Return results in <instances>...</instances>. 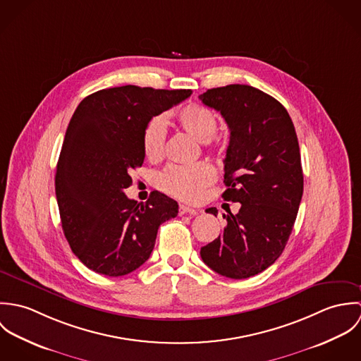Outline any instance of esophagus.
Returning a JSON list of instances; mask_svg holds the SVG:
<instances>
[{"mask_svg":"<svg viewBox=\"0 0 361 361\" xmlns=\"http://www.w3.org/2000/svg\"><path fill=\"white\" fill-rule=\"evenodd\" d=\"M179 214H180V215H183V214H189V215H197V214H199V209H195V208H192V207L180 204V207H179Z\"/></svg>","mask_w":361,"mask_h":361,"instance_id":"34e87169","label":"esophagus"}]
</instances>
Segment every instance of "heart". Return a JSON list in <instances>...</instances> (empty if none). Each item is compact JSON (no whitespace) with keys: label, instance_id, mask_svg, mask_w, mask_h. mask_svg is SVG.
Wrapping results in <instances>:
<instances>
[{"label":"heart","instance_id":"1","mask_svg":"<svg viewBox=\"0 0 361 361\" xmlns=\"http://www.w3.org/2000/svg\"><path fill=\"white\" fill-rule=\"evenodd\" d=\"M179 126L192 137L206 146L221 149V139L214 135L218 128L216 114L200 104H189L178 112ZM166 126L161 116H154L147 123L143 133L145 154L158 161L165 150ZM215 180V171L207 162H197L193 165H171L159 176V186L164 192L185 202H199L207 188Z\"/></svg>","mask_w":361,"mask_h":361}]
</instances>
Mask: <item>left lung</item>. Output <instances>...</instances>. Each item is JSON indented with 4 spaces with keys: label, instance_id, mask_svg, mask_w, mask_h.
<instances>
[{
    "label": "left lung",
    "instance_id": "left-lung-1",
    "mask_svg": "<svg viewBox=\"0 0 361 361\" xmlns=\"http://www.w3.org/2000/svg\"><path fill=\"white\" fill-rule=\"evenodd\" d=\"M199 99L221 112L231 137L222 197L240 203L224 216L222 235L200 250L207 265L232 279L262 272L279 257L303 196V169L293 122L285 106L247 85L209 89ZM206 212L216 216L211 207Z\"/></svg>",
    "mask_w": 361,
    "mask_h": 361
}]
</instances>
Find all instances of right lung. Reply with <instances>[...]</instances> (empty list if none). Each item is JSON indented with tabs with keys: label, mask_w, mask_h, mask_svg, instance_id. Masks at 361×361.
<instances>
[{
	"label": "right lung",
	"mask_w": 361,
	"mask_h": 361,
	"mask_svg": "<svg viewBox=\"0 0 361 361\" xmlns=\"http://www.w3.org/2000/svg\"><path fill=\"white\" fill-rule=\"evenodd\" d=\"M192 90L121 86L83 99L68 125L55 173L65 238L87 268L122 276L145 264L159 225L178 203L153 192L145 204L123 193L130 169L145 161L143 133L153 116L186 100Z\"/></svg>",
	"instance_id": "1"
}]
</instances>
